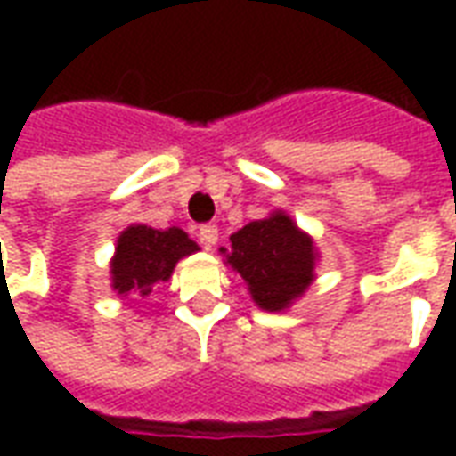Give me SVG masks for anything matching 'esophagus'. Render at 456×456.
<instances>
[{
    "label": "esophagus",
    "instance_id": "1",
    "mask_svg": "<svg viewBox=\"0 0 456 456\" xmlns=\"http://www.w3.org/2000/svg\"><path fill=\"white\" fill-rule=\"evenodd\" d=\"M200 244L205 248H212L215 244H217V239H219V229L215 227V224H202L200 227Z\"/></svg>",
    "mask_w": 456,
    "mask_h": 456
}]
</instances>
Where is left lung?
Masks as SVG:
<instances>
[{
    "instance_id": "1",
    "label": "left lung",
    "mask_w": 456,
    "mask_h": 456,
    "mask_svg": "<svg viewBox=\"0 0 456 456\" xmlns=\"http://www.w3.org/2000/svg\"><path fill=\"white\" fill-rule=\"evenodd\" d=\"M229 241L232 247L222 248L224 261L247 281L261 310H286L315 281V244L281 209L248 222Z\"/></svg>"
}]
</instances>
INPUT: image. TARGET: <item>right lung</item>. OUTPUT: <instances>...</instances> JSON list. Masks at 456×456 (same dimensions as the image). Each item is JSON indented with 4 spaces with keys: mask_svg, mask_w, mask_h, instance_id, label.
Instances as JSON below:
<instances>
[{
    "mask_svg": "<svg viewBox=\"0 0 456 456\" xmlns=\"http://www.w3.org/2000/svg\"><path fill=\"white\" fill-rule=\"evenodd\" d=\"M195 251L198 244L183 229L131 224L117 239V251L110 264L112 288L119 296H151L156 283L173 276V268L180 258Z\"/></svg>",
    "mask_w": 456,
    "mask_h": 456,
    "instance_id": "add662e5",
    "label": "right lung"
}]
</instances>
